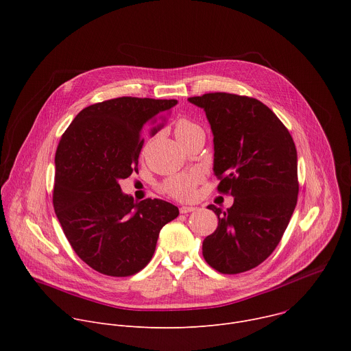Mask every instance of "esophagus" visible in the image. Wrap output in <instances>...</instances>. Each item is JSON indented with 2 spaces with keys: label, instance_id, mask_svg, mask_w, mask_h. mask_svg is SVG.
Here are the masks:
<instances>
[{
  "label": "esophagus",
  "instance_id": "34e87169",
  "mask_svg": "<svg viewBox=\"0 0 351 351\" xmlns=\"http://www.w3.org/2000/svg\"><path fill=\"white\" fill-rule=\"evenodd\" d=\"M195 210V207H189V206H183L179 208L180 214H189V213H193Z\"/></svg>",
  "mask_w": 351,
  "mask_h": 351
}]
</instances>
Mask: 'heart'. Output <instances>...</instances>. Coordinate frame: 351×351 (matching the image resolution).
Instances as JSON below:
<instances>
[{"label":"heart","instance_id":"1","mask_svg":"<svg viewBox=\"0 0 351 351\" xmlns=\"http://www.w3.org/2000/svg\"><path fill=\"white\" fill-rule=\"evenodd\" d=\"M197 129H199L198 125H195L194 122H191L186 118H182L175 125V136H176V138H179V137H183ZM202 179H203V176L198 171L178 173V175H172L169 178H167L162 182L161 189L164 193H167L172 198H176V199H179V202H187V199H191L194 197L195 187L199 182H202Z\"/></svg>","mask_w":351,"mask_h":351}]
</instances>
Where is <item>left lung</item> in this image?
Masks as SVG:
<instances>
[{
  "mask_svg": "<svg viewBox=\"0 0 351 351\" xmlns=\"http://www.w3.org/2000/svg\"><path fill=\"white\" fill-rule=\"evenodd\" d=\"M189 101L206 111L214 134L218 191L234 197L203 241L204 260L221 274H240L264 263L279 244L297 204V152L279 118L261 101L207 93Z\"/></svg>",
  "mask_w": 351,
  "mask_h": 351,
  "instance_id": "left-lung-1",
  "label": "left lung"
}]
</instances>
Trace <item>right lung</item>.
<instances>
[{
    "instance_id": "1",
    "label": "right lung",
    "mask_w": 351,
    "mask_h": 351,
    "mask_svg": "<svg viewBox=\"0 0 351 351\" xmlns=\"http://www.w3.org/2000/svg\"><path fill=\"white\" fill-rule=\"evenodd\" d=\"M176 104L137 97L107 99L82 110L60 140L54 210L75 253L99 274L122 278L141 271L153 258L162 226L179 215L164 199L134 202L119 186L138 171L143 129Z\"/></svg>"
}]
</instances>
